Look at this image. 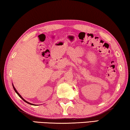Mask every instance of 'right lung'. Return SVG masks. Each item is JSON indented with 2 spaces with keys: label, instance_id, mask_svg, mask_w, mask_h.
I'll return each instance as SVG.
<instances>
[{
  "label": "right lung",
  "instance_id": "1",
  "mask_svg": "<svg viewBox=\"0 0 130 130\" xmlns=\"http://www.w3.org/2000/svg\"><path fill=\"white\" fill-rule=\"evenodd\" d=\"M12 84V86H13V88H14V90H15V92H16L17 94H18V95H19V97H20V98H21V99H22L25 102V103H26L29 104H30V105H35V104H31V103H29V102H27V101L25 100V99H23V98L22 96H21V95L20 94V93H19L18 92V91H17V90H16V89L15 88V87L14 86V85H13V84Z\"/></svg>",
  "mask_w": 130,
  "mask_h": 130
}]
</instances>
